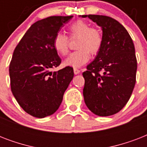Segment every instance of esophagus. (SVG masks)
<instances>
[{"mask_svg": "<svg viewBox=\"0 0 147 147\" xmlns=\"http://www.w3.org/2000/svg\"><path fill=\"white\" fill-rule=\"evenodd\" d=\"M74 73H75V75H78V74L80 73V70L78 69L75 68V69H74Z\"/></svg>", "mask_w": 147, "mask_h": 147, "instance_id": "1", "label": "esophagus"}]
</instances>
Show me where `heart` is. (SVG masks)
Instances as JSON below:
<instances>
[{
	"label": "heart",
	"instance_id": "heart-1",
	"mask_svg": "<svg viewBox=\"0 0 147 147\" xmlns=\"http://www.w3.org/2000/svg\"><path fill=\"white\" fill-rule=\"evenodd\" d=\"M69 37L78 38L76 41V51L71 53L65 60L67 66L78 68L86 64L91 54L95 55L102 46L103 36L100 31L95 27H91L84 20H78L69 28ZM69 37L62 33H56L53 38V47L59 55H66L69 52Z\"/></svg>",
	"mask_w": 147,
	"mask_h": 147
}]
</instances>
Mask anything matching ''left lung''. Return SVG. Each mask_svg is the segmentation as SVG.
Wrapping results in <instances>:
<instances>
[{"label":"left lung","instance_id":"obj_1","mask_svg":"<svg viewBox=\"0 0 147 147\" xmlns=\"http://www.w3.org/2000/svg\"><path fill=\"white\" fill-rule=\"evenodd\" d=\"M102 28L103 42L94 60L82 73L88 108L98 116H111L123 108L136 83L134 45L124 26L103 15H82Z\"/></svg>","mask_w":147,"mask_h":147}]
</instances>
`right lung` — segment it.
<instances>
[{
    "label": "right lung",
    "mask_w": 147,
    "mask_h": 147,
    "mask_svg": "<svg viewBox=\"0 0 147 147\" xmlns=\"http://www.w3.org/2000/svg\"><path fill=\"white\" fill-rule=\"evenodd\" d=\"M72 17L52 16L38 20L13 53L9 66L11 92L20 106L37 118L57 111L74 77L69 66L51 71L62 62L53 47V38Z\"/></svg>",
    "instance_id": "add662e5"
}]
</instances>
